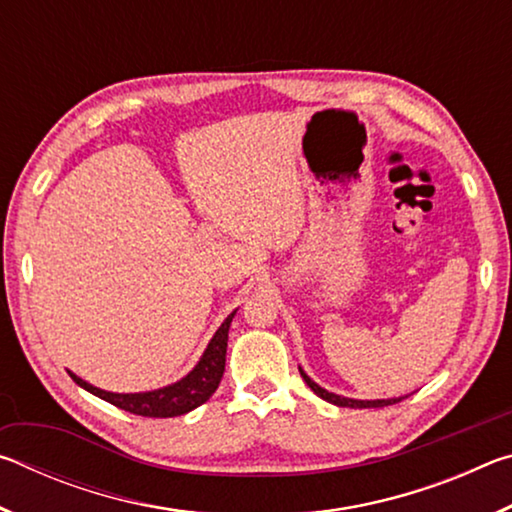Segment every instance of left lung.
I'll return each mask as SVG.
<instances>
[{
    "instance_id": "obj_1",
    "label": "left lung",
    "mask_w": 512,
    "mask_h": 512,
    "mask_svg": "<svg viewBox=\"0 0 512 512\" xmlns=\"http://www.w3.org/2000/svg\"><path fill=\"white\" fill-rule=\"evenodd\" d=\"M300 375L305 379V384L314 391L318 397H323L325 402L329 404H336V406H350V409H377V406H388V404H395V402H402L404 397H393V400H350V397H341V395H334L325 391V388H320L314 379L307 377V372L300 368Z\"/></svg>"
}]
</instances>
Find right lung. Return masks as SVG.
Returning <instances> with one entry per match:
<instances>
[{
    "label": "right lung",
    "instance_id": "right-lung-1",
    "mask_svg": "<svg viewBox=\"0 0 512 512\" xmlns=\"http://www.w3.org/2000/svg\"><path fill=\"white\" fill-rule=\"evenodd\" d=\"M237 311L223 320L221 327L216 329L210 345H207L201 361L196 363V368L189 372L176 384L158 388V391L149 393H110L101 391V388L88 384L81 377H76L74 372H69L76 384L85 391L101 397L110 404H115L117 409H124L128 413L144 415V418H176V415H185L196 406L205 404L214 395L216 388L221 384L223 370H225V350H228V329L232 318Z\"/></svg>",
    "mask_w": 512,
    "mask_h": 512
}]
</instances>
